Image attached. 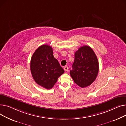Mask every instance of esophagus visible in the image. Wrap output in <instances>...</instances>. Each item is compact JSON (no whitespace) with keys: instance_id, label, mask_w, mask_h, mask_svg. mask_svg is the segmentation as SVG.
<instances>
[{"instance_id":"esophagus-1","label":"esophagus","mask_w":126,"mask_h":126,"mask_svg":"<svg viewBox=\"0 0 126 126\" xmlns=\"http://www.w3.org/2000/svg\"><path fill=\"white\" fill-rule=\"evenodd\" d=\"M64 71H65V72H68V70H69V68H68V66H64Z\"/></svg>"}]
</instances>
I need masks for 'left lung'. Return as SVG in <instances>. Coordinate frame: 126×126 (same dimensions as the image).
<instances>
[{"label": "left lung", "instance_id": "1", "mask_svg": "<svg viewBox=\"0 0 126 126\" xmlns=\"http://www.w3.org/2000/svg\"><path fill=\"white\" fill-rule=\"evenodd\" d=\"M99 69L97 56L88 46L81 47L75 53V60L70 70L74 82L84 88L90 85L97 77Z\"/></svg>", "mask_w": 126, "mask_h": 126}]
</instances>
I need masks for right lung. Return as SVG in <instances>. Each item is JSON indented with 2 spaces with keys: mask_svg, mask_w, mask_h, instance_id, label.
<instances>
[{
  "mask_svg": "<svg viewBox=\"0 0 126 126\" xmlns=\"http://www.w3.org/2000/svg\"><path fill=\"white\" fill-rule=\"evenodd\" d=\"M31 71L35 82L46 89L52 88L64 72L54 57L52 48L47 45H41L35 51L31 58Z\"/></svg>",
  "mask_w": 126,
  "mask_h": 126,
  "instance_id": "obj_1",
  "label": "right lung"
}]
</instances>
